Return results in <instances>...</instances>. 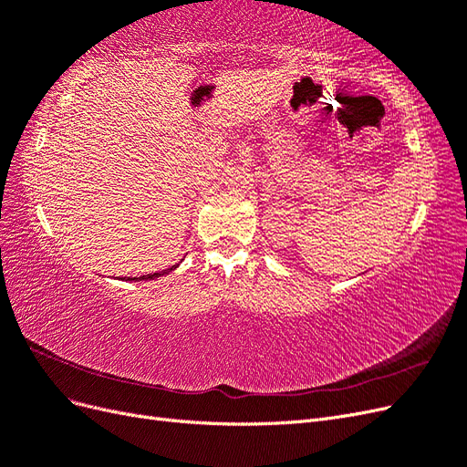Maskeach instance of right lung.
Instances as JSON below:
<instances>
[{
	"label": "right lung",
	"instance_id": "obj_1",
	"mask_svg": "<svg viewBox=\"0 0 467 467\" xmlns=\"http://www.w3.org/2000/svg\"><path fill=\"white\" fill-rule=\"evenodd\" d=\"M179 265H173V266H169V268H165V271H161V273H153V275H144V276H124L122 280H134V282H140V280H153V278H158V276H163V275H169L171 271H175Z\"/></svg>",
	"mask_w": 467,
	"mask_h": 467
}]
</instances>
